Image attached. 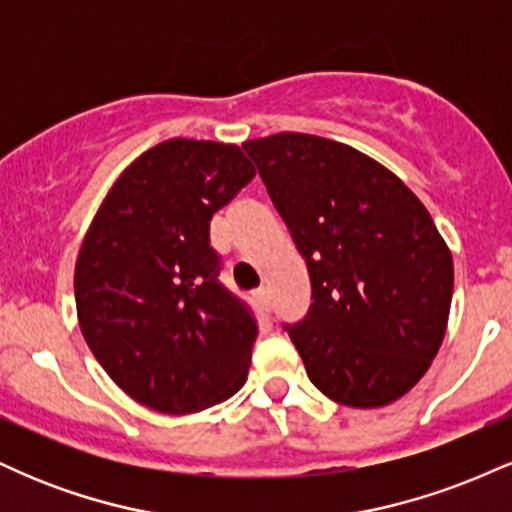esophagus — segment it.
Instances as JSON below:
<instances>
[{"instance_id":"34e87169","label":"esophagus","mask_w":512,"mask_h":512,"mask_svg":"<svg viewBox=\"0 0 512 512\" xmlns=\"http://www.w3.org/2000/svg\"><path fill=\"white\" fill-rule=\"evenodd\" d=\"M255 301L260 303L264 310H269V308H272V296H269V289H267V286H262V289L255 293Z\"/></svg>"}]
</instances>
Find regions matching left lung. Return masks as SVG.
<instances>
[{
  "mask_svg": "<svg viewBox=\"0 0 512 512\" xmlns=\"http://www.w3.org/2000/svg\"><path fill=\"white\" fill-rule=\"evenodd\" d=\"M305 257L313 303L284 325L310 383L346 407H385L436 358L452 255L419 197L351 146L301 132L243 144Z\"/></svg>",
  "mask_w": 512,
  "mask_h": 512,
  "instance_id": "8db88e82",
  "label": "left lung"
}]
</instances>
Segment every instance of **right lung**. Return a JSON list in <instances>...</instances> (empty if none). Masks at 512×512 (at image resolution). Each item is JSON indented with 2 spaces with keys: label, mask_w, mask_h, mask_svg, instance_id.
Instances as JSON below:
<instances>
[{
  "label": "right lung",
  "mask_w": 512,
  "mask_h": 512,
  "mask_svg": "<svg viewBox=\"0 0 512 512\" xmlns=\"http://www.w3.org/2000/svg\"><path fill=\"white\" fill-rule=\"evenodd\" d=\"M255 178L233 144L168 139L129 166L88 228L76 313L105 373L163 414H192L248 380L257 320L219 281L211 216Z\"/></svg>",
  "instance_id": "add662e5"
}]
</instances>
